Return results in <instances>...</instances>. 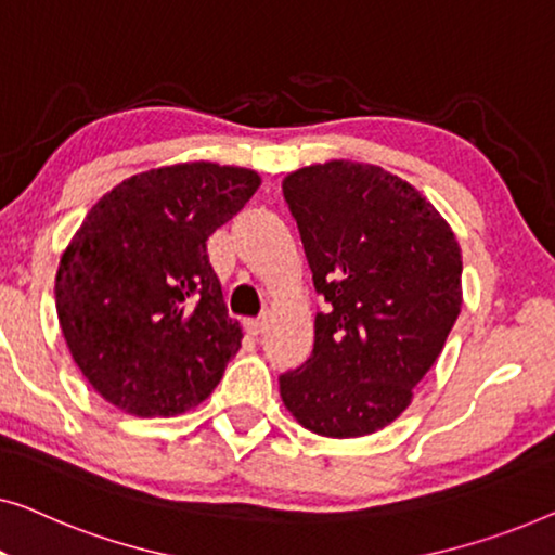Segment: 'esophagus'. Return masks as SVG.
Returning a JSON list of instances; mask_svg holds the SVG:
<instances>
[{
  "label": "esophagus",
  "instance_id": "34e87169",
  "mask_svg": "<svg viewBox=\"0 0 555 555\" xmlns=\"http://www.w3.org/2000/svg\"><path fill=\"white\" fill-rule=\"evenodd\" d=\"M263 330H267V319H263V317L261 319H248V322H246V332L251 334V337H259Z\"/></svg>",
  "mask_w": 555,
  "mask_h": 555
}]
</instances>
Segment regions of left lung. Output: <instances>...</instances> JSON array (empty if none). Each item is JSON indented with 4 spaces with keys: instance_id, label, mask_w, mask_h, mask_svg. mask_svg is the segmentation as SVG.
<instances>
[{
    "instance_id": "8db88e82",
    "label": "left lung",
    "mask_w": 555,
    "mask_h": 555,
    "mask_svg": "<svg viewBox=\"0 0 555 555\" xmlns=\"http://www.w3.org/2000/svg\"><path fill=\"white\" fill-rule=\"evenodd\" d=\"M317 294L314 349L279 377L286 410L324 437L377 433L408 410L463 307L455 233L377 166L330 160L284 178Z\"/></svg>"
}]
</instances>
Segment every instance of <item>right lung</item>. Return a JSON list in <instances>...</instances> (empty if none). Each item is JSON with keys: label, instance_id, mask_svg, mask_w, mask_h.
I'll return each instance as SVG.
<instances>
[{"label": "right lung", "instance_id": "add662e5", "mask_svg": "<svg viewBox=\"0 0 555 555\" xmlns=\"http://www.w3.org/2000/svg\"><path fill=\"white\" fill-rule=\"evenodd\" d=\"M259 183L248 168L181 163L128 178L85 216L54 299L75 364L118 410L181 415L221 382L244 334L206 241Z\"/></svg>", "mask_w": 555, "mask_h": 555}]
</instances>
